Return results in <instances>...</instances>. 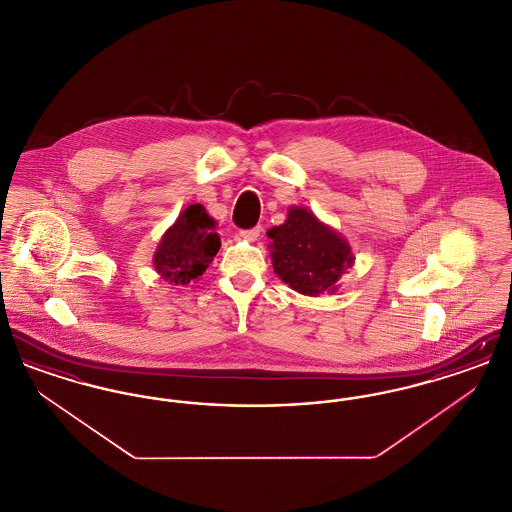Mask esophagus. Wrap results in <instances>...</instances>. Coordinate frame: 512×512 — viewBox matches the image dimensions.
Returning <instances> with one entry per match:
<instances>
[{
  "label": "esophagus",
  "mask_w": 512,
  "mask_h": 512,
  "mask_svg": "<svg viewBox=\"0 0 512 512\" xmlns=\"http://www.w3.org/2000/svg\"><path fill=\"white\" fill-rule=\"evenodd\" d=\"M261 232H263V228L255 226V228H249V230H240V236L247 242H255L261 236Z\"/></svg>",
  "instance_id": "1"
}]
</instances>
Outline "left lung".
<instances>
[{"label": "left lung", "instance_id": "left-lung-1", "mask_svg": "<svg viewBox=\"0 0 512 512\" xmlns=\"http://www.w3.org/2000/svg\"><path fill=\"white\" fill-rule=\"evenodd\" d=\"M268 238L274 272L305 295L332 290L355 261L347 242L303 207H292L284 224L268 230Z\"/></svg>", "mask_w": 512, "mask_h": 512}]
</instances>
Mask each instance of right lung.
Listing matches in <instances>:
<instances>
[{
    "label": "right lung",
    "mask_w": 512,
    "mask_h": 512,
    "mask_svg": "<svg viewBox=\"0 0 512 512\" xmlns=\"http://www.w3.org/2000/svg\"><path fill=\"white\" fill-rule=\"evenodd\" d=\"M220 236L203 205H190L165 232L155 253V270L171 284H190L219 253Z\"/></svg>",
    "instance_id": "1"
}]
</instances>
